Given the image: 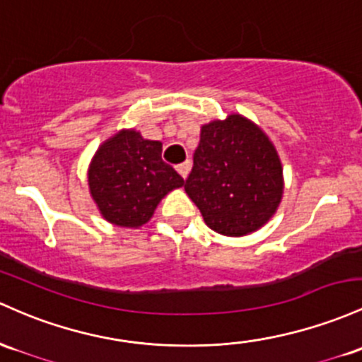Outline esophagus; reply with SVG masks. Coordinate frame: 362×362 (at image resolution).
I'll list each match as a JSON object with an SVG mask.
<instances>
[{
    "label": "esophagus",
    "instance_id": "1",
    "mask_svg": "<svg viewBox=\"0 0 362 362\" xmlns=\"http://www.w3.org/2000/svg\"><path fill=\"white\" fill-rule=\"evenodd\" d=\"M177 172L182 175V178H187V175L190 172V161H184L177 166Z\"/></svg>",
    "mask_w": 362,
    "mask_h": 362
}]
</instances>
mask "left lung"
I'll use <instances>...</instances> for the list:
<instances>
[{
  "label": "left lung",
  "mask_w": 362,
  "mask_h": 362,
  "mask_svg": "<svg viewBox=\"0 0 362 362\" xmlns=\"http://www.w3.org/2000/svg\"><path fill=\"white\" fill-rule=\"evenodd\" d=\"M185 192L206 225L240 237L261 228L280 204L281 165L268 137L240 115L202 127Z\"/></svg>",
  "instance_id": "obj_1"
}]
</instances>
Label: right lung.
Listing matches in <instances>:
<instances>
[{"label":"right lung","mask_w":362,"mask_h":362,"mask_svg":"<svg viewBox=\"0 0 362 362\" xmlns=\"http://www.w3.org/2000/svg\"><path fill=\"white\" fill-rule=\"evenodd\" d=\"M161 142L146 141L136 130H123L98 149L89 168V189L99 211L120 226H141L158 202L184 185L161 160Z\"/></svg>","instance_id":"obj_1"}]
</instances>
